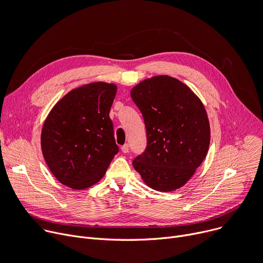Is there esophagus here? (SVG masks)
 I'll list each match as a JSON object with an SVG mask.
<instances>
[{
	"label": "esophagus",
	"mask_w": 263,
	"mask_h": 263,
	"mask_svg": "<svg viewBox=\"0 0 263 263\" xmlns=\"http://www.w3.org/2000/svg\"><path fill=\"white\" fill-rule=\"evenodd\" d=\"M121 149H122V152H123V153H128V152H129V145L126 144V145H124Z\"/></svg>",
	"instance_id": "obj_1"
}]
</instances>
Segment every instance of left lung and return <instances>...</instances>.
Instances as JSON below:
<instances>
[{
  "label": "left lung",
  "mask_w": 263,
  "mask_h": 263,
  "mask_svg": "<svg viewBox=\"0 0 263 263\" xmlns=\"http://www.w3.org/2000/svg\"><path fill=\"white\" fill-rule=\"evenodd\" d=\"M131 98L144 117L147 147L132 161L150 187L170 192L181 187L203 161L210 124L201 101L186 85L168 76L140 82Z\"/></svg>",
  "instance_id": "8db88e82"
}]
</instances>
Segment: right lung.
<instances>
[{
	"label": "right lung",
	"mask_w": 263,
	"mask_h": 263,
	"mask_svg": "<svg viewBox=\"0 0 263 263\" xmlns=\"http://www.w3.org/2000/svg\"><path fill=\"white\" fill-rule=\"evenodd\" d=\"M117 87L103 82L71 90L44 123L47 165L63 184L83 190L101 180L118 152L109 116Z\"/></svg>",
	"instance_id": "obj_1"
}]
</instances>
